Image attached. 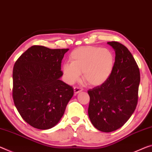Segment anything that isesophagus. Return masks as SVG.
<instances>
[{
    "instance_id": "esophagus-1",
    "label": "esophagus",
    "mask_w": 152,
    "mask_h": 152,
    "mask_svg": "<svg viewBox=\"0 0 152 152\" xmlns=\"http://www.w3.org/2000/svg\"><path fill=\"white\" fill-rule=\"evenodd\" d=\"M74 93L78 94V93H80L82 91H83V88L78 87V86H74Z\"/></svg>"
}]
</instances>
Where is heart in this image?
<instances>
[{
    "label": "heart",
    "instance_id": "b5f03b06",
    "mask_svg": "<svg viewBox=\"0 0 152 152\" xmlns=\"http://www.w3.org/2000/svg\"><path fill=\"white\" fill-rule=\"evenodd\" d=\"M70 63H65L62 72L66 81L73 84L83 74L88 85L98 86L104 83L112 74L114 57L107 49L97 47H81L74 50L69 56Z\"/></svg>",
    "mask_w": 152,
    "mask_h": 152
}]
</instances>
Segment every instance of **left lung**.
<instances>
[{
  "label": "left lung",
  "instance_id": "left-lung-1",
  "mask_svg": "<svg viewBox=\"0 0 152 152\" xmlns=\"http://www.w3.org/2000/svg\"><path fill=\"white\" fill-rule=\"evenodd\" d=\"M115 50L114 68L107 80L89 89L88 114L99 131L110 132L126 123L138 103L139 68L129 49L116 41L108 42Z\"/></svg>",
  "mask_w": 152,
  "mask_h": 152
}]
</instances>
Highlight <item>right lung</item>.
Listing matches in <instances>:
<instances>
[{
    "label": "right lung",
    "instance_id": "obj_1",
    "mask_svg": "<svg viewBox=\"0 0 152 152\" xmlns=\"http://www.w3.org/2000/svg\"><path fill=\"white\" fill-rule=\"evenodd\" d=\"M68 49L34 45L14 64L12 97L21 118L34 128L55 126L74 95L72 86L60 80L61 61Z\"/></svg>",
    "mask_w": 152,
    "mask_h": 152
}]
</instances>
